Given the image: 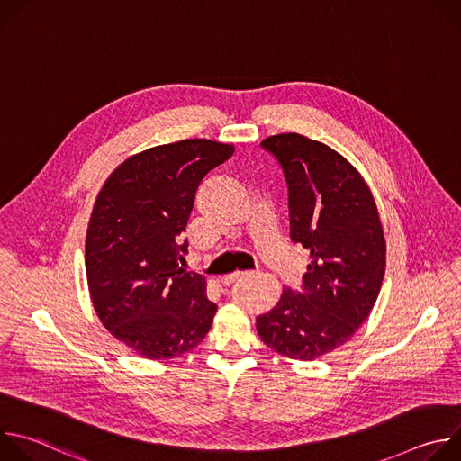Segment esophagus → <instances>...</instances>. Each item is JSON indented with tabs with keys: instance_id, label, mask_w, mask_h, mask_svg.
<instances>
[{
	"instance_id": "obj_1",
	"label": "esophagus",
	"mask_w": 461,
	"mask_h": 461,
	"mask_svg": "<svg viewBox=\"0 0 461 461\" xmlns=\"http://www.w3.org/2000/svg\"><path fill=\"white\" fill-rule=\"evenodd\" d=\"M248 276H251V274H248V272H235V274L224 276V277L221 279V283H222L224 286H230V285H233L235 281H239V279H242V277H248Z\"/></svg>"
}]
</instances>
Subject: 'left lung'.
I'll list each match as a JSON object with an SVG mask.
<instances>
[{
	"instance_id": "8db88e82",
	"label": "left lung",
	"mask_w": 461,
	"mask_h": 461,
	"mask_svg": "<svg viewBox=\"0 0 461 461\" xmlns=\"http://www.w3.org/2000/svg\"><path fill=\"white\" fill-rule=\"evenodd\" d=\"M288 185L290 239L308 255L301 290L257 317L276 352L312 361L347 343L368 317L384 274V239L374 196L347 158L297 133L260 142Z\"/></svg>"
}]
</instances>
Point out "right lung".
<instances>
[{"label": "right lung", "mask_w": 461, "mask_h": 461, "mask_svg": "<svg viewBox=\"0 0 461 461\" xmlns=\"http://www.w3.org/2000/svg\"><path fill=\"white\" fill-rule=\"evenodd\" d=\"M231 155L233 146L204 139L157 146L118 166L98 194L86 242L93 306L139 356L178 357L210 332L217 304L201 274L180 268L182 231L196 187Z\"/></svg>", "instance_id": "1"}]
</instances>
